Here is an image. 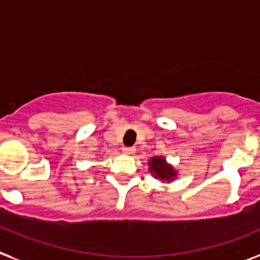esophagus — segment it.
Segmentation results:
<instances>
[{"instance_id": "obj_1", "label": "esophagus", "mask_w": 260, "mask_h": 260, "mask_svg": "<svg viewBox=\"0 0 260 260\" xmlns=\"http://www.w3.org/2000/svg\"><path fill=\"white\" fill-rule=\"evenodd\" d=\"M122 151L125 153H127V155H132V153L135 152V148L134 147H123Z\"/></svg>"}]
</instances>
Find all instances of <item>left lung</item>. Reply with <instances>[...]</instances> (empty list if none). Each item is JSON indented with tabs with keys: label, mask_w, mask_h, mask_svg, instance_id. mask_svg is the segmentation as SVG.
Segmentation results:
<instances>
[{
	"label": "left lung",
	"mask_w": 260,
	"mask_h": 260,
	"mask_svg": "<svg viewBox=\"0 0 260 260\" xmlns=\"http://www.w3.org/2000/svg\"><path fill=\"white\" fill-rule=\"evenodd\" d=\"M150 171L155 176V178H160V180L171 181L173 177L177 176L173 168L171 165H168L162 157H153L150 162Z\"/></svg>",
	"instance_id": "8db88e82"
}]
</instances>
